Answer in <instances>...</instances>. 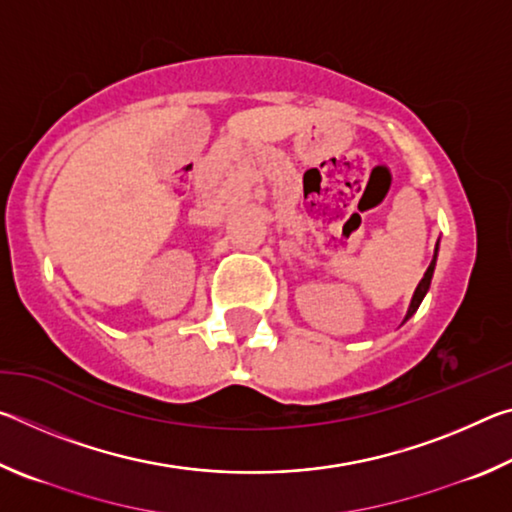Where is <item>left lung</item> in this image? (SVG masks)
Returning <instances> with one entry per match:
<instances>
[{"mask_svg":"<svg viewBox=\"0 0 512 512\" xmlns=\"http://www.w3.org/2000/svg\"><path fill=\"white\" fill-rule=\"evenodd\" d=\"M436 257H438V244H436V253H433V259H431V264H429V268H427V273H424V277L420 280V284H418V287H415V293H413V298H411L409 311H406V316H404V323H406V320H409V318L415 314V311H418L422 298L427 296L429 284H431V277H433V268H436Z\"/></svg>","mask_w":512,"mask_h":512,"instance_id":"left-lung-1","label":"left lung"}]
</instances>
